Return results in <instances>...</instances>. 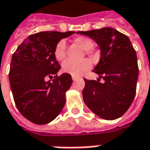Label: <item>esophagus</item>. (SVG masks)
Masks as SVG:
<instances>
[{
	"label": "esophagus",
	"mask_w": 150,
	"mask_h": 150,
	"mask_svg": "<svg viewBox=\"0 0 150 150\" xmlns=\"http://www.w3.org/2000/svg\"><path fill=\"white\" fill-rule=\"evenodd\" d=\"M78 79V77H75V76H72V80L73 81H76Z\"/></svg>",
	"instance_id": "34e87169"
}]
</instances>
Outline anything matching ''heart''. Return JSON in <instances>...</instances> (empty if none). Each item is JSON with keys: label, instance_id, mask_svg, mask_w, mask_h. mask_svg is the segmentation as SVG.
Returning a JSON list of instances; mask_svg holds the SVG:
<instances>
[{"label": "heart", "instance_id": "b5f03b06", "mask_svg": "<svg viewBox=\"0 0 150 150\" xmlns=\"http://www.w3.org/2000/svg\"><path fill=\"white\" fill-rule=\"evenodd\" d=\"M74 42L82 47V49L85 51H89L93 49L94 43L93 41L85 36H79L77 37ZM54 55L57 61H62L66 57V42L65 40H61L57 43ZM91 67V63L88 60H82L79 62H73L71 60H67L62 64V69L65 72L71 74V76L79 77L83 75L84 72L89 70Z\"/></svg>", "mask_w": 150, "mask_h": 150}]
</instances>
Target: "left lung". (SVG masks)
I'll return each mask as SVG.
<instances>
[{"label": "left lung", "instance_id": "obj_1", "mask_svg": "<svg viewBox=\"0 0 150 150\" xmlns=\"http://www.w3.org/2000/svg\"><path fill=\"white\" fill-rule=\"evenodd\" d=\"M78 34L90 37L100 50V59L93 71L104 83L84 79L83 98L95 115L115 120L123 115L136 94L139 67L136 51L129 38L112 28H103Z\"/></svg>", "mask_w": 150, "mask_h": 150}]
</instances>
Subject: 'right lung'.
I'll return each instance as SVG.
<instances>
[{
	"mask_svg": "<svg viewBox=\"0 0 150 150\" xmlns=\"http://www.w3.org/2000/svg\"><path fill=\"white\" fill-rule=\"evenodd\" d=\"M75 32L45 31L29 35L11 57L9 81L20 113L35 124H47L62 110L71 76H57L61 66L54 51L57 43ZM52 79L51 82L47 79Z\"/></svg>",
	"mask_w": 150,
	"mask_h": 150,
	"instance_id": "add662e5",
	"label": "right lung"
}]
</instances>
